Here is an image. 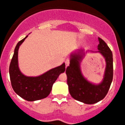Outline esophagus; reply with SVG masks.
<instances>
[{
  "label": "esophagus",
  "mask_w": 125,
  "mask_h": 125,
  "mask_svg": "<svg viewBox=\"0 0 125 125\" xmlns=\"http://www.w3.org/2000/svg\"><path fill=\"white\" fill-rule=\"evenodd\" d=\"M69 64H70V60L68 59H66V61H65L66 67H67L69 65Z\"/></svg>",
  "instance_id": "34e87169"
}]
</instances>
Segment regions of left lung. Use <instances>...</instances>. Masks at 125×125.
Masks as SVG:
<instances>
[{
  "mask_svg": "<svg viewBox=\"0 0 125 125\" xmlns=\"http://www.w3.org/2000/svg\"><path fill=\"white\" fill-rule=\"evenodd\" d=\"M98 52L105 59L106 68L104 77L100 83L89 82L81 70V62L89 51L77 50L70 56V65L66 68L67 83L72 97L84 104H93L102 100L108 93L113 80V55L106 42L98 38Z\"/></svg>",
  "mask_w": 125,
  "mask_h": 125,
  "instance_id": "1",
  "label": "left lung"
}]
</instances>
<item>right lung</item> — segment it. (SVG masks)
<instances>
[{"label": "right lung", "instance_id": "add662e5", "mask_svg": "<svg viewBox=\"0 0 125 125\" xmlns=\"http://www.w3.org/2000/svg\"><path fill=\"white\" fill-rule=\"evenodd\" d=\"M28 35L15 46L10 64L9 73L11 86L17 94L27 101H36L49 95L52 86L61 73L65 71V63L49 70L38 76H27L21 72L18 64V50Z\"/></svg>", "mask_w": 125, "mask_h": 125}]
</instances>
